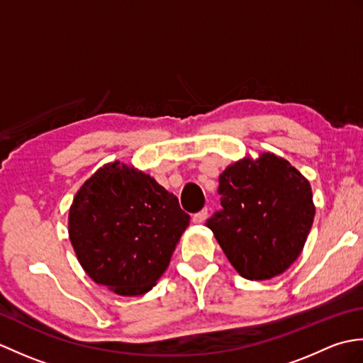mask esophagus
<instances>
[{
    "label": "esophagus",
    "instance_id": "34e87169",
    "mask_svg": "<svg viewBox=\"0 0 363 363\" xmlns=\"http://www.w3.org/2000/svg\"><path fill=\"white\" fill-rule=\"evenodd\" d=\"M207 217H209V212H207V209H203V211H199L198 213H195L194 215V223H204L206 220H207Z\"/></svg>",
    "mask_w": 363,
    "mask_h": 363
}]
</instances>
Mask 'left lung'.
I'll use <instances>...</instances> for the list:
<instances>
[{
  "instance_id": "1",
  "label": "left lung",
  "mask_w": 363,
  "mask_h": 363,
  "mask_svg": "<svg viewBox=\"0 0 363 363\" xmlns=\"http://www.w3.org/2000/svg\"><path fill=\"white\" fill-rule=\"evenodd\" d=\"M223 209L206 221L230 264L246 279L265 281L298 259L315 206L309 181L287 160L264 152L220 174Z\"/></svg>"
}]
</instances>
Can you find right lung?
Returning <instances> with one entry per match:
<instances>
[{
    "mask_svg": "<svg viewBox=\"0 0 363 363\" xmlns=\"http://www.w3.org/2000/svg\"><path fill=\"white\" fill-rule=\"evenodd\" d=\"M189 221L177 198L151 176L113 162L78 190L68 234L91 279L137 296L164 274Z\"/></svg>",
    "mask_w": 363,
    "mask_h": 363,
    "instance_id": "obj_1",
    "label": "right lung"
}]
</instances>
